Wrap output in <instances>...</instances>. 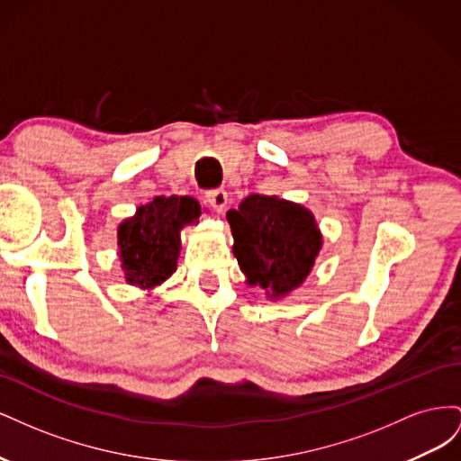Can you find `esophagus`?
Segmentation results:
<instances>
[{
  "mask_svg": "<svg viewBox=\"0 0 461 461\" xmlns=\"http://www.w3.org/2000/svg\"><path fill=\"white\" fill-rule=\"evenodd\" d=\"M205 200L212 203L217 212H222V209H225L229 203V194L222 188H215V190L205 192Z\"/></svg>",
  "mask_w": 461,
  "mask_h": 461,
  "instance_id": "1",
  "label": "esophagus"
}]
</instances>
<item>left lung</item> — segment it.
I'll return each mask as SVG.
<instances>
[{
    "label": "left lung",
    "mask_w": 461,
    "mask_h": 461,
    "mask_svg": "<svg viewBox=\"0 0 461 461\" xmlns=\"http://www.w3.org/2000/svg\"><path fill=\"white\" fill-rule=\"evenodd\" d=\"M234 246L248 285L283 298L310 275L323 244L310 209L276 196L252 194L227 213Z\"/></svg>",
    "instance_id": "obj_1"
}]
</instances>
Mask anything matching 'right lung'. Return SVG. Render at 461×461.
Wrapping results in <instances>:
<instances>
[{
	"label": "right lung",
	"instance_id": "1",
	"mask_svg": "<svg viewBox=\"0 0 461 461\" xmlns=\"http://www.w3.org/2000/svg\"><path fill=\"white\" fill-rule=\"evenodd\" d=\"M200 213L194 198L159 196L124 219L117 229V244L127 283L149 290L169 278L180 254V230L196 222Z\"/></svg>",
	"mask_w": 461,
	"mask_h": 461
}]
</instances>
